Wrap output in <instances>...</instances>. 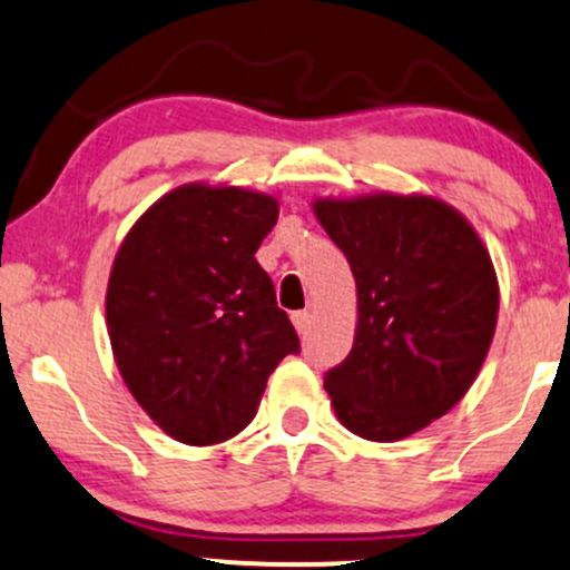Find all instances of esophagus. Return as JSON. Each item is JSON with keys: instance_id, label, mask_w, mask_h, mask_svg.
<instances>
[{"instance_id": "34e87169", "label": "esophagus", "mask_w": 570, "mask_h": 570, "mask_svg": "<svg viewBox=\"0 0 570 570\" xmlns=\"http://www.w3.org/2000/svg\"><path fill=\"white\" fill-rule=\"evenodd\" d=\"M292 324H295V330H297L299 335L308 333V327H311V314H308V311H295V314H292Z\"/></svg>"}]
</instances>
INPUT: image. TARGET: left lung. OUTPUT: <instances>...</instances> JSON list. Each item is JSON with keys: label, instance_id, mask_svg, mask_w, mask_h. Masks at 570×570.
<instances>
[{"label": "left lung", "instance_id": "left-lung-1", "mask_svg": "<svg viewBox=\"0 0 570 570\" xmlns=\"http://www.w3.org/2000/svg\"><path fill=\"white\" fill-rule=\"evenodd\" d=\"M314 214L356 284L354 346L324 390L354 435L392 443L449 414L476 381L498 324L490 252L428 194L322 197Z\"/></svg>", "mask_w": 570, "mask_h": 570}]
</instances>
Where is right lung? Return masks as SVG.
<instances>
[{"mask_svg":"<svg viewBox=\"0 0 570 570\" xmlns=\"http://www.w3.org/2000/svg\"><path fill=\"white\" fill-rule=\"evenodd\" d=\"M278 199L186 184L135 222L112 259L105 316L116 365L167 435L210 446L252 422L299 341L256 248Z\"/></svg>","mask_w":570,"mask_h":570,"instance_id":"add662e5","label":"right lung"}]
</instances>
